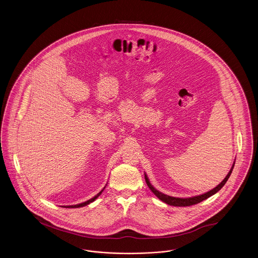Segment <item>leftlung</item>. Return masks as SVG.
<instances>
[{
  "instance_id": "8db88e82",
  "label": "left lung",
  "mask_w": 258,
  "mask_h": 258,
  "mask_svg": "<svg viewBox=\"0 0 258 258\" xmlns=\"http://www.w3.org/2000/svg\"><path fill=\"white\" fill-rule=\"evenodd\" d=\"M234 164H235V163H233V165L231 167L230 171L228 172V174H227V176L225 177V179H224V180H223L219 185H217L215 188H213L212 190H210V191L206 192V193L203 194V195L192 197V198H185V199H182V198H175V197L168 196V195H165V194H163V193L159 192L158 190H156L155 187L150 183V180H149V178H148V176H147L146 174H145V180H146V182H147V185L149 186V188L152 190V192L155 194V196L157 197L159 200H161L162 202H164V203L167 204V205L174 206H193V205H196V204H199V203H201V202L205 201V200H206V199H207V198H209V197L213 196L214 194H216L217 192H218L219 190H221V188L226 184V182H227L228 177H229L230 175H231V172H232V170H233Z\"/></svg>"
}]
</instances>
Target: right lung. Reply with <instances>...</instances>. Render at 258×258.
I'll return each instance as SVG.
<instances>
[{
  "instance_id": "1",
  "label": "right lung",
  "mask_w": 258,
  "mask_h": 258,
  "mask_svg": "<svg viewBox=\"0 0 258 258\" xmlns=\"http://www.w3.org/2000/svg\"><path fill=\"white\" fill-rule=\"evenodd\" d=\"M105 188V187H104ZM103 188V189H104ZM102 190L100 193H98L96 196L94 197V198H92V199H90V200H88V201H86V202H84V203H82V204H80V205H76V206H62V207H68V208H78V207H83V206H87V205H89V204H91V203H93L98 197L100 196L101 194H102V192L103 191Z\"/></svg>"
}]
</instances>
